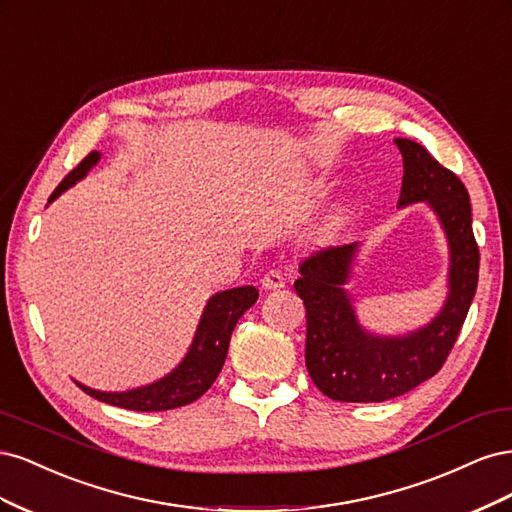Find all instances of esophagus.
Segmentation results:
<instances>
[{"label":"esophagus","instance_id":"34e87169","mask_svg":"<svg viewBox=\"0 0 512 512\" xmlns=\"http://www.w3.org/2000/svg\"><path fill=\"white\" fill-rule=\"evenodd\" d=\"M284 284H286V280L280 271H267L260 280V286L265 290H280V288H284Z\"/></svg>","mask_w":512,"mask_h":512}]
</instances>
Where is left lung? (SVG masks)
I'll use <instances>...</instances> for the list:
<instances>
[{
  "label": "left lung",
  "instance_id": "1",
  "mask_svg": "<svg viewBox=\"0 0 512 512\" xmlns=\"http://www.w3.org/2000/svg\"><path fill=\"white\" fill-rule=\"evenodd\" d=\"M404 158L399 207L427 203L446 232L448 297L440 314L408 335H374L356 320L344 290L359 243L327 247L299 265L294 290L307 312L305 365L318 389L350 404L386 401L436 376L466 322L478 284V245L466 185L410 138H395Z\"/></svg>",
  "mask_w": 512,
  "mask_h": 512
}]
</instances>
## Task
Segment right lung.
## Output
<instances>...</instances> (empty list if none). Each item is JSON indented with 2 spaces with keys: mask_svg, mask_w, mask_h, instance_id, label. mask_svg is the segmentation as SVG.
<instances>
[{
  "mask_svg": "<svg viewBox=\"0 0 512 512\" xmlns=\"http://www.w3.org/2000/svg\"><path fill=\"white\" fill-rule=\"evenodd\" d=\"M100 160L98 151H91L89 156L72 168L68 177L61 181L51 200H55L61 192H66L76 181H81L91 166ZM258 299V290L254 286H241L213 294L209 299L203 318L198 322L194 342L185 354V359L158 382H151L141 389L123 391V393H106L89 389V386L76 382L81 389L104 404L117 408L136 410V412H162L188 406L200 395L209 391V386L218 378L222 365L226 361V352L230 344V335L239 318L250 309Z\"/></svg>",
  "mask_w": 512,
  "mask_h": 512,
  "instance_id": "right-lung-1",
  "label": "right lung"
}]
</instances>
